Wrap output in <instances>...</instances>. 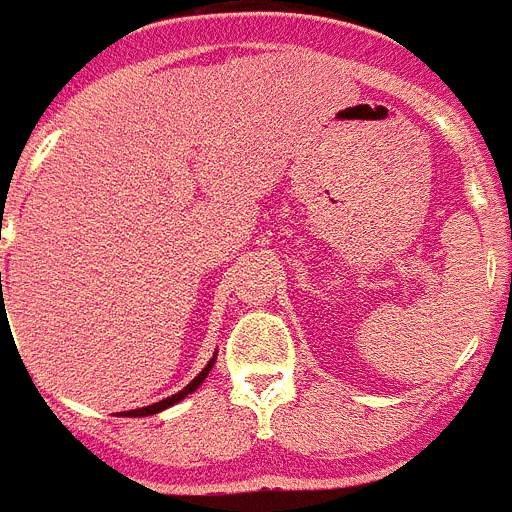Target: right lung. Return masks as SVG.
I'll list each match as a JSON object with an SVG mask.
<instances>
[{"label": "right lung", "instance_id": "add662e5", "mask_svg": "<svg viewBox=\"0 0 512 512\" xmlns=\"http://www.w3.org/2000/svg\"><path fill=\"white\" fill-rule=\"evenodd\" d=\"M214 360H217V352H214V355H212V360H209L207 365H204V370H202V373L196 375V378H194V381L189 383V386H183L181 391H178V393H173V396H168V399L157 401V404L142 406V409H131V412H126V417H150V414L163 412V409H168V406H173V404H178V401H183V399H186V396H189V393H194L196 388L202 386V383H204V378H207V375H209V370H212Z\"/></svg>", "mask_w": 512, "mask_h": 512}]
</instances>
